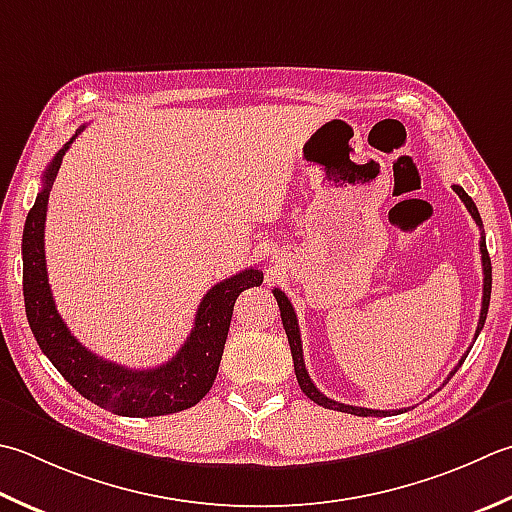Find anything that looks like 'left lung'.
I'll use <instances>...</instances> for the list:
<instances>
[{"instance_id": "left-lung-1", "label": "left lung", "mask_w": 512, "mask_h": 512, "mask_svg": "<svg viewBox=\"0 0 512 512\" xmlns=\"http://www.w3.org/2000/svg\"><path fill=\"white\" fill-rule=\"evenodd\" d=\"M455 193L459 195V199L466 204L468 213L473 215L475 224L479 226V230H482V242H479V253H482V268H484V297H482V313H479V322H477V330H475V339L477 335L482 333L484 328V322H486V315H488V304H490V288H493V266H490V257H488V250H486V235H484V224H482V217H479V210L475 206L473 199L468 197L466 190L462 186H453ZM273 295L277 299V306L279 310H282V324H284V330H286V337H288V344H290V353H293V364H295V375H297V384L299 388H302V393L313 399L315 404L324 406V408H330V410H339V413H350V415H359V417H388L393 413H406V408H399V410H373V408H362V406H348V404H339L335 402V399H328L326 395H322L317 390V386L310 382L308 377V370H306V364H304V350H302V337H299V324H297V315H295V308L293 304L288 302V297L282 293L279 288H273ZM473 348V346H470ZM470 348L466 350V355L459 359V364L450 370V375L446 377V382L450 377H453L459 366L464 364V359L468 357ZM444 382V384H446Z\"/></svg>"}]
</instances>
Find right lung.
<instances>
[{
	"mask_svg": "<svg viewBox=\"0 0 512 512\" xmlns=\"http://www.w3.org/2000/svg\"><path fill=\"white\" fill-rule=\"evenodd\" d=\"M84 126L57 150L48 164L42 190L30 208L22 237L24 255V304L30 330L42 353L50 359L66 382L88 402L102 406L122 417H157L179 413L195 406L213 386L239 293L264 282V273L246 268L242 273L215 284L199 302L195 326L184 346L166 364L148 370L119 366L90 353L70 333L62 315L57 313L53 293L48 286L44 255V222L48 195L62 166V159Z\"/></svg>",
	"mask_w": 512,
	"mask_h": 512,
	"instance_id": "obj_1",
	"label": "right lung"
}]
</instances>
